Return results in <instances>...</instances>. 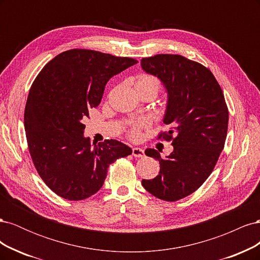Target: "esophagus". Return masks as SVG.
I'll list each match as a JSON object with an SVG mask.
<instances>
[{"instance_id":"esophagus-1","label":"esophagus","mask_w":260,"mask_h":260,"mask_svg":"<svg viewBox=\"0 0 260 260\" xmlns=\"http://www.w3.org/2000/svg\"><path fill=\"white\" fill-rule=\"evenodd\" d=\"M132 155L135 157H143L144 156V149L141 147H133L132 148Z\"/></svg>"}]
</instances>
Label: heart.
I'll use <instances>...</instances> for the list:
<instances>
[{
    "label": "heart",
    "mask_w": 260,
    "mask_h": 260,
    "mask_svg": "<svg viewBox=\"0 0 260 260\" xmlns=\"http://www.w3.org/2000/svg\"><path fill=\"white\" fill-rule=\"evenodd\" d=\"M140 84H149L154 86V89L156 90V93L158 92L159 90V81L157 79L156 77L151 76V75H141L139 76L136 86L140 85ZM144 125V121L142 120H132L128 122V127H129V137L131 139H138L140 137V133H141V129Z\"/></svg>",
    "instance_id": "obj_1"
}]
</instances>
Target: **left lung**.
Wrapping results in <instances>:
<instances>
[{
	"instance_id": "left-lung-1",
	"label": "left lung",
	"mask_w": 260,
	"mask_h": 260,
	"mask_svg": "<svg viewBox=\"0 0 260 260\" xmlns=\"http://www.w3.org/2000/svg\"><path fill=\"white\" fill-rule=\"evenodd\" d=\"M147 74L159 78L168 92L159 140L171 141L172 152L161 158L154 148L145 154L159 161L158 176L142 180L155 198L175 202L192 194L214 170L224 147L229 112L221 88L210 70L178 54L141 59Z\"/></svg>"
}]
</instances>
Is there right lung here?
Returning a JSON list of instances; mask_svg holds the SVG:
<instances>
[{
  "label": "right lung",
  "mask_w": 260,
  "mask_h": 260,
  "mask_svg": "<svg viewBox=\"0 0 260 260\" xmlns=\"http://www.w3.org/2000/svg\"><path fill=\"white\" fill-rule=\"evenodd\" d=\"M137 62L74 49L50 60L31 85L23 116L28 148L39 176L60 198H90L103 185L109 165L132 153L116 140L92 147L82 119L100 105L107 81Z\"/></svg>",
  "instance_id": "add662e5"
}]
</instances>
